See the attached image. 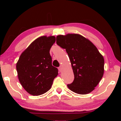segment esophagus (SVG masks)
<instances>
[{
	"label": "esophagus",
	"instance_id": "1",
	"mask_svg": "<svg viewBox=\"0 0 121 121\" xmlns=\"http://www.w3.org/2000/svg\"><path fill=\"white\" fill-rule=\"evenodd\" d=\"M58 70H59V71L60 72H62V67H59V68H58Z\"/></svg>",
	"mask_w": 121,
	"mask_h": 121
}]
</instances>
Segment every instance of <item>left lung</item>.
I'll use <instances>...</instances> for the list:
<instances>
[{
  "instance_id": "obj_1",
  "label": "left lung",
  "mask_w": 121,
  "mask_h": 121,
  "mask_svg": "<svg viewBox=\"0 0 121 121\" xmlns=\"http://www.w3.org/2000/svg\"><path fill=\"white\" fill-rule=\"evenodd\" d=\"M58 45L65 49L73 70L74 80L67 86L78 94L92 91L101 80L104 59L90 40L79 34H68L56 37Z\"/></svg>"
}]
</instances>
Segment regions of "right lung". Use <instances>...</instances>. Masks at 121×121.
I'll use <instances>...</instances> for the list:
<instances>
[{
    "instance_id": "right-lung-1",
    "label": "right lung",
    "mask_w": 121,
    "mask_h": 121,
    "mask_svg": "<svg viewBox=\"0 0 121 121\" xmlns=\"http://www.w3.org/2000/svg\"><path fill=\"white\" fill-rule=\"evenodd\" d=\"M55 42V36H41L33 41L20 56L16 63L18 79L31 95L39 96L48 91L58 74V69L52 65L49 53Z\"/></svg>"
}]
</instances>
